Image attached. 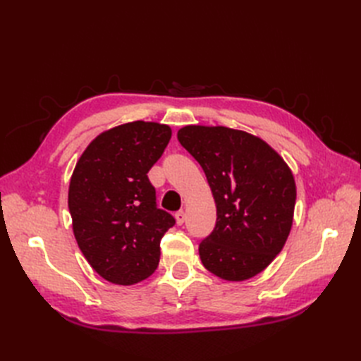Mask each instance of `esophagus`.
<instances>
[{
	"mask_svg": "<svg viewBox=\"0 0 361 361\" xmlns=\"http://www.w3.org/2000/svg\"><path fill=\"white\" fill-rule=\"evenodd\" d=\"M174 218H176V223L179 226H182L185 223V212L183 211H178L176 214H174Z\"/></svg>",
	"mask_w": 361,
	"mask_h": 361,
	"instance_id": "34e87169",
	"label": "esophagus"
}]
</instances>
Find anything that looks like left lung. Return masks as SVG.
I'll list each match as a JSON object with an SVG mask.
<instances>
[{"label": "left lung", "instance_id": "obj_1", "mask_svg": "<svg viewBox=\"0 0 361 361\" xmlns=\"http://www.w3.org/2000/svg\"><path fill=\"white\" fill-rule=\"evenodd\" d=\"M179 143L197 161L216 204V223L199 245L203 267L243 281L264 271L289 236L297 188L288 164L264 140L226 126L190 125Z\"/></svg>", "mask_w": 361, "mask_h": 361}]
</instances>
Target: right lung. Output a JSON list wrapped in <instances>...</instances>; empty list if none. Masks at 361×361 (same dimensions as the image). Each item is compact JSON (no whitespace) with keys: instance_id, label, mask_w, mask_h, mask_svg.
I'll return each mask as SVG.
<instances>
[{"instance_id":"obj_1","label":"right lung","mask_w":361,"mask_h":361,"mask_svg":"<svg viewBox=\"0 0 361 361\" xmlns=\"http://www.w3.org/2000/svg\"><path fill=\"white\" fill-rule=\"evenodd\" d=\"M170 138V126L137 120L97 135L75 166L68 200L73 235L90 267L114 285L154 274L161 238L176 223L157 206L147 178Z\"/></svg>"}]
</instances>
